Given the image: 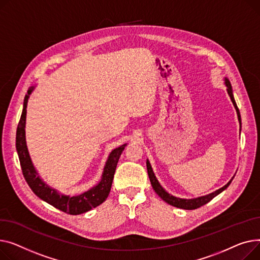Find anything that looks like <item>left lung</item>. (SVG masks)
<instances>
[{"label":"left lung","mask_w":260,"mask_h":260,"mask_svg":"<svg viewBox=\"0 0 260 260\" xmlns=\"http://www.w3.org/2000/svg\"><path fill=\"white\" fill-rule=\"evenodd\" d=\"M224 84L226 86V91H228V94L229 96H230L235 109H236V112H237V116H238V120H239V124L241 126V118H240V113H239V110L237 108V105H236V102L234 100V96H233V90H232V86H231V83L230 81H229L226 78H224ZM147 170H148V175H149V178H150V181H151V185H152V188L154 189V191L156 192V194L161 198L162 201H165L166 203H168L169 205L173 206V207H176V208H180V209H185V210H194V209H197L200 208L204 205H206L207 203H209L211 200H213L216 195H218L219 193H221L223 190H225L229 185L231 184V181L233 180L234 177H232V179L228 182L226 185H224L222 188L216 190L215 192L213 193H210L208 195H205V196H201V197H197V198H192V200H185V198H178V197H175L171 194L168 193L158 182L157 178L155 177L154 175V172L153 170H152V167L149 162V160L147 159Z\"/></svg>","instance_id":"obj_1"}]
</instances>
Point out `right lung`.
Returning <instances> with one entry per match:
<instances>
[{
  "label": "right lung",
  "instance_id": "1",
  "mask_svg": "<svg viewBox=\"0 0 260 260\" xmlns=\"http://www.w3.org/2000/svg\"><path fill=\"white\" fill-rule=\"evenodd\" d=\"M35 87H30L27 91V94L24 99L23 111L17 128V137H15V147H17L18 155L22 168L23 175L27 181L28 186L32 192L40 197L44 202L48 203L54 208L63 211L71 215H79L82 213L90 211L101 204H103L106 198L108 197L114 172L116 169V165L119 159L121 152L124 151L127 144L119 146L111 151L104 167V171L102 178L99 184L90 190L75 196H69L62 193H58L55 189H52L47 184L42 180L38 174L36 168L30 158L29 152L26 145V136H25V125H26V113H27V103L29 95L31 94Z\"/></svg>",
  "mask_w": 260,
  "mask_h": 260
}]
</instances>
